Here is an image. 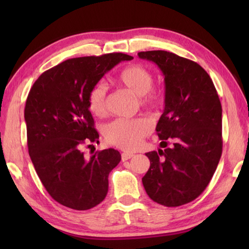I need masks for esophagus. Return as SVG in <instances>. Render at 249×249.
<instances>
[{"label":"esophagus","instance_id":"obj_1","mask_svg":"<svg viewBox=\"0 0 249 249\" xmlns=\"http://www.w3.org/2000/svg\"><path fill=\"white\" fill-rule=\"evenodd\" d=\"M134 157V154L133 153H123L122 154V160L123 161H126V160H128L130 158Z\"/></svg>","mask_w":249,"mask_h":249}]
</instances>
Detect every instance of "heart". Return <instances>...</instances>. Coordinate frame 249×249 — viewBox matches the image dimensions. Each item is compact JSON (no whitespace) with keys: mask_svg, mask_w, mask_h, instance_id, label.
<instances>
[{"mask_svg":"<svg viewBox=\"0 0 249 249\" xmlns=\"http://www.w3.org/2000/svg\"><path fill=\"white\" fill-rule=\"evenodd\" d=\"M117 80L135 95L141 96V104L154 107L161 102V92L153 89L154 75L142 65L125 67L117 75ZM89 109L96 116H103L107 109V88L99 82L88 94ZM151 132V124L144 117L134 120L119 119L104 126L103 134L109 145L124 150H134L142 144V138Z\"/></svg>","mask_w":249,"mask_h":249,"instance_id":"1","label":"heart"}]
</instances>
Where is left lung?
I'll use <instances>...</instances> for the list:
<instances>
[{"label": "left lung", "instance_id": "8db88e82", "mask_svg": "<svg viewBox=\"0 0 249 249\" xmlns=\"http://www.w3.org/2000/svg\"><path fill=\"white\" fill-rule=\"evenodd\" d=\"M138 57L157 65L165 77V108L156 130L159 146L166 149L146 154L150 167L142 184L159 204L189 203L208 187L220 161V99L212 79L196 62L165 50L141 52Z\"/></svg>", "mask_w": 249, "mask_h": 249}]
</instances>
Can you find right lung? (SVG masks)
<instances>
[{"instance_id":"1","label":"right lung","mask_w":249,"mask_h":249,"mask_svg":"<svg viewBox=\"0 0 249 249\" xmlns=\"http://www.w3.org/2000/svg\"><path fill=\"white\" fill-rule=\"evenodd\" d=\"M133 57L122 53L68 59L40 75L29 91L24 117L32 162L58 203L84 211L107 195L108 175L121 161L108 148L89 159L80 147L99 142L88 94L103 75Z\"/></svg>"}]
</instances>
